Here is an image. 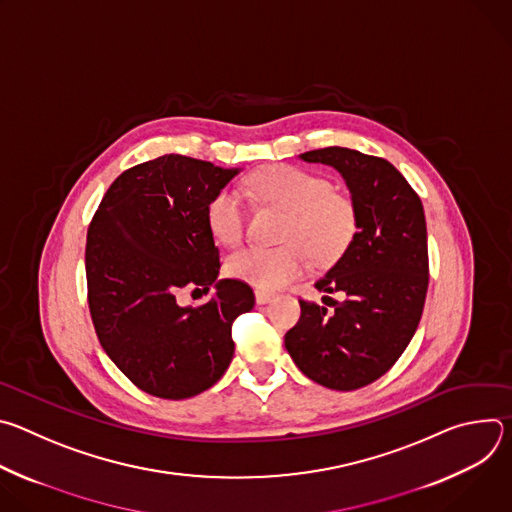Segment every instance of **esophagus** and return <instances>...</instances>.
I'll return each instance as SVG.
<instances>
[{
	"label": "esophagus",
	"mask_w": 512,
	"mask_h": 512,
	"mask_svg": "<svg viewBox=\"0 0 512 512\" xmlns=\"http://www.w3.org/2000/svg\"><path fill=\"white\" fill-rule=\"evenodd\" d=\"M271 298H273L271 291H265V289H257V291H255V300H257V304H267Z\"/></svg>",
	"instance_id": "obj_1"
}]
</instances>
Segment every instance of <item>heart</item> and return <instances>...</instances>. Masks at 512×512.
I'll list each match as a JSON object with an SVG mask.
<instances>
[{
	"instance_id": "1",
	"label": "heart",
	"mask_w": 512,
	"mask_h": 512,
	"mask_svg": "<svg viewBox=\"0 0 512 512\" xmlns=\"http://www.w3.org/2000/svg\"><path fill=\"white\" fill-rule=\"evenodd\" d=\"M253 196L285 212L275 249L245 247L229 257V273L259 289H277L298 279L308 269V255L318 265L334 263L350 247L358 212L352 196L334 188L324 176L275 164L261 168L249 178ZM210 233L225 245L243 239L247 210L239 190H218L206 206Z\"/></svg>"
}]
</instances>
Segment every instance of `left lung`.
<instances>
[{
    "label": "left lung",
    "instance_id": "obj_1",
    "mask_svg": "<svg viewBox=\"0 0 512 512\" xmlns=\"http://www.w3.org/2000/svg\"><path fill=\"white\" fill-rule=\"evenodd\" d=\"M300 158L342 174L358 231L316 281L320 291H340L344 300L328 305L324 298L326 306L300 300L302 316L285 334V348L308 379L354 391L383 377L419 326L429 283L423 204L383 158L348 148L312 150Z\"/></svg>",
    "mask_w": 512,
    "mask_h": 512
}]
</instances>
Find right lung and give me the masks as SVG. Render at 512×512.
Instances as JSON below:
<instances>
[{
  "instance_id": "right-lung-1",
  "label": "right lung",
  "mask_w": 512,
  "mask_h": 512,
  "mask_svg": "<svg viewBox=\"0 0 512 512\" xmlns=\"http://www.w3.org/2000/svg\"><path fill=\"white\" fill-rule=\"evenodd\" d=\"M239 170L170 154L125 170L105 192L87 233V289L95 332L117 369L141 391L188 399L210 389L233 360L237 316L255 294L218 281V247L206 223L210 198ZM215 296L198 309L184 287Z\"/></svg>"
}]
</instances>
